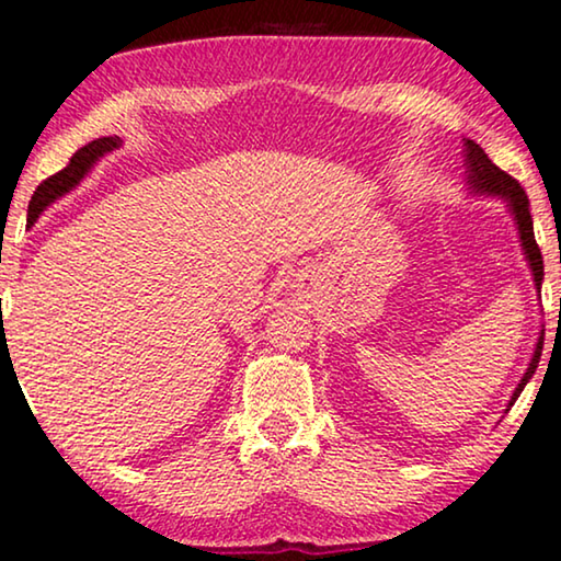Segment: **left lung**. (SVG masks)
<instances>
[{"mask_svg":"<svg viewBox=\"0 0 561 561\" xmlns=\"http://www.w3.org/2000/svg\"><path fill=\"white\" fill-rule=\"evenodd\" d=\"M467 170H469V178H467L469 185L474 187L477 193L503 195V198L511 203L515 221H518L523 250H526L530 271H534V283H536V288L541 290L543 257H541V250H538L536 237H534V218H530V210H528V195H526V191H523L518 180L511 178V174H507L505 170H500V167L494 164L492 159L484 154V149L479 147V144H474V141H467ZM541 347H543V334H541V337H538L534 358H530V366L526 370V376L520 378V383H518V389H515L511 404L520 397V391L528 383V378L536 374L538 360H541Z\"/></svg>","mask_w":561,"mask_h":561,"instance_id":"8db88e82","label":"left lung"}]
</instances>
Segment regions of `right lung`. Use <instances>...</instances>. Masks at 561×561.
<instances>
[{
  "mask_svg": "<svg viewBox=\"0 0 561 561\" xmlns=\"http://www.w3.org/2000/svg\"><path fill=\"white\" fill-rule=\"evenodd\" d=\"M118 144H121L118 136H105V138H98V141L87 144V147H82V149H77L75 157L69 159V164L64 167V170L50 174V178H46L38 187H35L31 206H27V224H33L35 218H38L41 210L46 208L48 203H54L58 195L69 193L71 187H75L79 180L84 178L87 170H90V167L98 162L100 157L118 147Z\"/></svg>",
  "mask_w": 561,
  "mask_h": 561,
  "instance_id": "add662e5",
  "label": "right lung"
}]
</instances>
